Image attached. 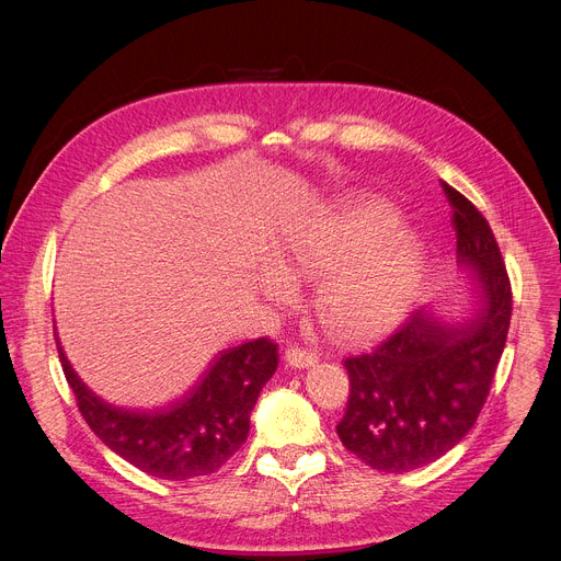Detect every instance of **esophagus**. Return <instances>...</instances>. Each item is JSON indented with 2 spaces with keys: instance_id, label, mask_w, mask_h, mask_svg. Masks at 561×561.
I'll list each match as a JSON object with an SVG mask.
<instances>
[{
  "instance_id": "1",
  "label": "esophagus",
  "mask_w": 561,
  "mask_h": 561,
  "mask_svg": "<svg viewBox=\"0 0 561 561\" xmlns=\"http://www.w3.org/2000/svg\"><path fill=\"white\" fill-rule=\"evenodd\" d=\"M286 364L290 368H298V370H305V368H311L318 364V357L313 355V352L309 350H300V347H290L286 350Z\"/></svg>"
}]
</instances>
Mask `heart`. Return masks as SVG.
I'll return each instance as SVG.
<instances>
[{"label": "heart", "instance_id": "1", "mask_svg": "<svg viewBox=\"0 0 561 561\" xmlns=\"http://www.w3.org/2000/svg\"><path fill=\"white\" fill-rule=\"evenodd\" d=\"M293 268L325 275L318 313L332 336L366 343L391 332L414 298L423 252L402 229L393 206L364 199L293 236L286 248ZM286 290V277L275 279Z\"/></svg>", "mask_w": 561, "mask_h": 561}]
</instances>
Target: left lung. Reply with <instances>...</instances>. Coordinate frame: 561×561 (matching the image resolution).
<instances>
[{
  "mask_svg": "<svg viewBox=\"0 0 561 561\" xmlns=\"http://www.w3.org/2000/svg\"><path fill=\"white\" fill-rule=\"evenodd\" d=\"M457 231V263L478 290V311L448 320L416 309L385 343L345 359L350 400L336 432L381 473H407L450 453L476 425L505 350L512 286L493 231L444 184Z\"/></svg>",
  "mask_w": 561,
  "mask_h": 561,
  "instance_id": "left-lung-1",
  "label": "left lung"
}]
</instances>
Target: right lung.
<instances>
[{
  "instance_id": "add662e5",
  "label": "right lung",
  "mask_w": 561,
  "mask_h": 561,
  "mask_svg": "<svg viewBox=\"0 0 561 561\" xmlns=\"http://www.w3.org/2000/svg\"><path fill=\"white\" fill-rule=\"evenodd\" d=\"M58 357L83 421L117 457L159 480L211 476L248 438L261 389L277 370V345L256 339L222 350L180 398L157 409L111 404Z\"/></svg>"
}]
</instances>
